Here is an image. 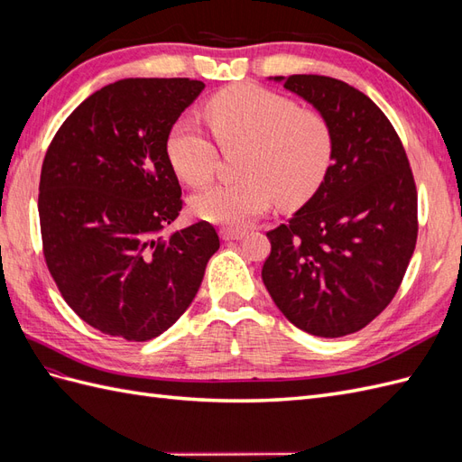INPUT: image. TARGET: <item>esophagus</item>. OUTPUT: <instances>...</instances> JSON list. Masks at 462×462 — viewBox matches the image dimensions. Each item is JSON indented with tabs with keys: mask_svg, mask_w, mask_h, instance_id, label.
<instances>
[{
	"mask_svg": "<svg viewBox=\"0 0 462 462\" xmlns=\"http://www.w3.org/2000/svg\"><path fill=\"white\" fill-rule=\"evenodd\" d=\"M221 239L223 241H241L245 236V231L239 229H221Z\"/></svg>",
	"mask_w": 462,
	"mask_h": 462,
	"instance_id": "34e87169",
	"label": "esophagus"
}]
</instances>
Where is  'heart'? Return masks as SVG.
<instances>
[{
  "mask_svg": "<svg viewBox=\"0 0 462 462\" xmlns=\"http://www.w3.org/2000/svg\"><path fill=\"white\" fill-rule=\"evenodd\" d=\"M206 117L223 150L246 148L245 180L209 187L192 199L202 221L243 229L275 202L295 206L310 199L324 180L333 133L314 109H300L291 97L258 85H236L206 104ZM167 158L175 173L192 187L212 179L217 148L199 121L180 117L167 136Z\"/></svg>",
  "mask_w": 462,
  "mask_h": 462,
  "instance_id": "heart-1",
  "label": "heart"
}]
</instances>
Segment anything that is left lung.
<instances>
[{"label": "left lung", "instance_id": "1", "mask_svg": "<svg viewBox=\"0 0 462 462\" xmlns=\"http://www.w3.org/2000/svg\"><path fill=\"white\" fill-rule=\"evenodd\" d=\"M329 123L333 156L312 199L268 233L262 268L277 309L316 337L366 328L393 300L418 236L407 152L366 94L321 75L273 77Z\"/></svg>", "mask_w": 462, "mask_h": 462}]
</instances>
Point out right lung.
Listing matches in <instances>:
<instances>
[{
    "mask_svg": "<svg viewBox=\"0 0 462 462\" xmlns=\"http://www.w3.org/2000/svg\"><path fill=\"white\" fill-rule=\"evenodd\" d=\"M204 82L123 79L88 96L46 152L38 214L44 258L88 326L148 341L183 316L219 248L208 221L160 236L183 208L167 136Z\"/></svg>",
    "mask_w": 462,
    "mask_h": 462,
    "instance_id": "obj_1",
    "label": "right lung"
}]
</instances>
